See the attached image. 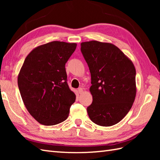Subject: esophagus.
<instances>
[{
	"label": "esophagus",
	"instance_id": "1",
	"mask_svg": "<svg viewBox=\"0 0 160 160\" xmlns=\"http://www.w3.org/2000/svg\"><path fill=\"white\" fill-rule=\"evenodd\" d=\"M78 93H79L80 94H82L83 93V89L82 88H78Z\"/></svg>",
	"mask_w": 160,
	"mask_h": 160
}]
</instances>
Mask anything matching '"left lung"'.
Returning a JSON list of instances; mask_svg holds the SVG:
<instances>
[{"label": "left lung", "mask_w": 160, "mask_h": 160, "mask_svg": "<svg viewBox=\"0 0 160 160\" xmlns=\"http://www.w3.org/2000/svg\"><path fill=\"white\" fill-rule=\"evenodd\" d=\"M81 52L91 77L93 102L87 107L91 120L111 127L123 119L136 96V71L133 63L118 47L91 40L81 43Z\"/></svg>", "instance_id": "1"}]
</instances>
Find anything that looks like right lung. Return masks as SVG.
I'll list each match as a JSON object with an SVG mask.
<instances>
[{
	"label": "right lung",
	"instance_id": "add662e5",
	"mask_svg": "<svg viewBox=\"0 0 160 160\" xmlns=\"http://www.w3.org/2000/svg\"><path fill=\"white\" fill-rule=\"evenodd\" d=\"M76 43L53 41L36 47L24 61L18 76L20 95L30 115L45 126L69 116L76 94L67 82L65 64Z\"/></svg>",
	"mask_w": 160,
	"mask_h": 160
}]
</instances>
